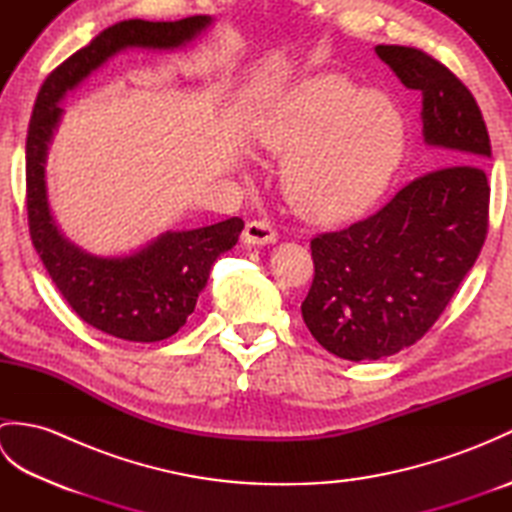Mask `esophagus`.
Listing matches in <instances>:
<instances>
[{
    "instance_id": "1",
    "label": "esophagus",
    "mask_w": 512,
    "mask_h": 512,
    "mask_svg": "<svg viewBox=\"0 0 512 512\" xmlns=\"http://www.w3.org/2000/svg\"><path fill=\"white\" fill-rule=\"evenodd\" d=\"M277 237L275 226L266 220L248 222L244 228V244L248 246H270L277 242Z\"/></svg>"
}]
</instances>
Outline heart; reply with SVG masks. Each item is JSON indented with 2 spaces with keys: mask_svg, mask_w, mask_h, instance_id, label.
Wrapping results in <instances>:
<instances>
[{
  "mask_svg": "<svg viewBox=\"0 0 512 512\" xmlns=\"http://www.w3.org/2000/svg\"><path fill=\"white\" fill-rule=\"evenodd\" d=\"M255 138L286 156L281 173L290 204L312 220L336 222L385 191L405 147V123L387 96L323 74L264 118Z\"/></svg>",
  "mask_w": 512,
  "mask_h": 512,
  "instance_id": "b5f03b06",
  "label": "heart"
}]
</instances>
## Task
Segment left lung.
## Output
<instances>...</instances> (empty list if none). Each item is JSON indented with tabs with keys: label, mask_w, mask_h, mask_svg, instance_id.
Listing matches in <instances>:
<instances>
[{
	"label": "left lung",
	"mask_w": 512,
	"mask_h": 512,
	"mask_svg": "<svg viewBox=\"0 0 512 512\" xmlns=\"http://www.w3.org/2000/svg\"><path fill=\"white\" fill-rule=\"evenodd\" d=\"M400 83L422 94L431 173L383 209L312 239L314 281L301 314L330 354L376 361L422 339L473 268L488 228L491 140L473 94L449 68L405 46H376Z\"/></svg>",
	"instance_id": "1"
}]
</instances>
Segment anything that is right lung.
Instances as JSON below:
<instances>
[{"instance_id":"add662e5","label":"right lung","mask_w":512,"mask_h":512,"mask_svg":"<svg viewBox=\"0 0 512 512\" xmlns=\"http://www.w3.org/2000/svg\"><path fill=\"white\" fill-rule=\"evenodd\" d=\"M213 24L209 15L180 21L125 19L105 28L43 81L26 140L30 237L63 299L79 317L116 339L154 343L176 334L195 308L217 257L237 244L239 217L193 231H167L127 255H92L61 233L48 202L46 160L63 118L59 103L129 48H187Z\"/></svg>"}]
</instances>
